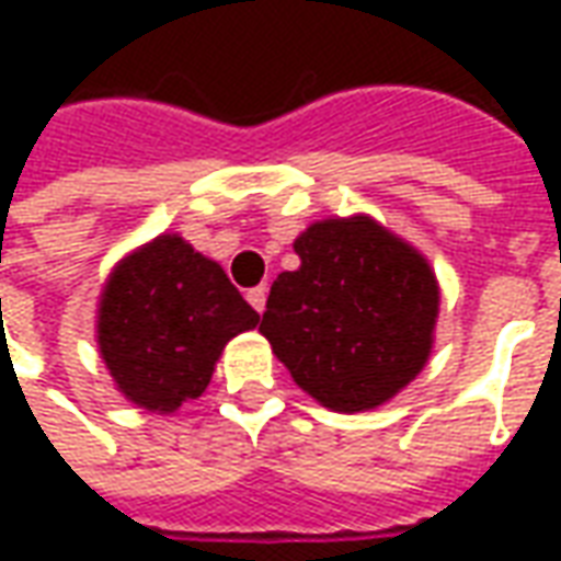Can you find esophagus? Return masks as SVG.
<instances>
[{
  "mask_svg": "<svg viewBox=\"0 0 561 561\" xmlns=\"http://www.w3.org/2000/svg\"><path fill=\"white\" fill-rule=\"evenodd\" d=\"M245 300H249V306H252L255 312H264V306H267V288L257 285V288H252V291L245 294Z\"/></svg>",
  "mask_w": 561,
  "mask_h": 561,
  "instance_id": "1",
  "label": "esophagus"
}]
</instances>
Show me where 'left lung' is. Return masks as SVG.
Instances as JSON below:
<instances>
[{
	"instance_id": "1",
	"label": "left lung",
	"mask_w": 561,
	"mask_h": 561,
	"mask_svg": "<svg viewBox=\"0 0 561 561\" xmlns=\"http://www.w3.org/2000/svg\"><path fill=\"white\" fill-rule=\"evenodd\" d=\"M276 276L261 333L297 388L330 412H369L421 376L442 288L430 261L366 213L312 221Z\"/></svg>"
}]
</instances>
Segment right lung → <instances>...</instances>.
I'll list each match as a JSON object with an SVG mask.
<instances>
[{
    "instance_id": "1",
    "label": "right lung",
    "mask_w": 561,
    "mask_h": 561,
    "mask_svg": "<svg viewBox=\"0 0 561 561\" xmlns=\"http://www.w3.org/2000/svg\"><path fill=\"white\" fill-rule=\"evenodd\" d=\"M257 321L221 264L180 233H159L111 270L95 342L114 388L131 405L173 414L207 390L225 345Z\"/></svg>"
}]
</instances>
